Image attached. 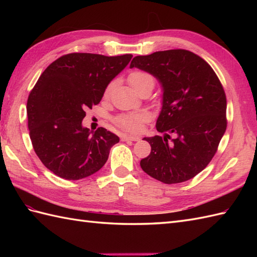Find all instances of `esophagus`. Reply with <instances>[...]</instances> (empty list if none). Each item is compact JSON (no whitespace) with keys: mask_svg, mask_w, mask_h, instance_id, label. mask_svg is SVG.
I'll return each mask as SVG.
<instances>
[{"mask_svg":"<svg viewBox=\"0 0 257 257\" xmlns=\"http://www.w3.org/2000/svg\"><path fill=\"white\" fill-rule=\"evenodd\" d=\"M122 141H138L140 140V137L138 136H122Z\"/></svg>","mask_w":257,"mask_h":257,"instance_id":"esophagus-1","label":"esophagus"}]
</instances>
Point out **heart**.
<instances>
[{
  "mask_svg": "<svg viewBox=\"0 0 257 257\" xmlns=\"http://www.w3.org/2000/svg\"><path fill=\"white\" fill-rule=\"evenodd\" d=\"M128 81L130 86L133 88L138 91L141 86H144L148 83H155L154 77L152 75L148 72H145V70L141 69H135L133 72H130L128 75ZM113 83H109L105 90H103V96L108 97L110 91L112 89ZM148 120V116L145 112H128V113H120L118 116L113 119L114 123H116L118 127L125 130V132L129 133H138L143 128V124Z\"/></svg>",
  "mask_w": 257,
  "mask_h": 257,
  "instance_id": "b5f03b06",
  "label": "heart"
}]
</instances>
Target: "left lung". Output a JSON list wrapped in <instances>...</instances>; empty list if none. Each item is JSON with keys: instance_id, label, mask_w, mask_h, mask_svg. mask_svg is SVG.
Listing matches in <instances>:
<instances>
[{"instance_id": "1", "label": "left lung", "mask_w": 257, "mask_h": 257, "mask_svg": "<svg viewBox=\"0 0 257 257\" xmlns=\"http://www.w3.org/2000/svg\"><path fill=\"white\" fill-rule=\"evenodd\" d=\"M130 67L156 76L163 87L156 128L167 135L144 138L151 152L141 168L167 184L194 178L214 157L226 130V96L219 77L203 58L181 48L136 56Z\"/></svg>"}]
</instances>
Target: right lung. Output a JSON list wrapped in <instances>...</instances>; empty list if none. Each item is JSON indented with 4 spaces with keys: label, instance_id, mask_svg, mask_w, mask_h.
Returning a JSON list of instances; mask_svg holds the SVG:
<instances>
[{
    "label": "right lung",
    "instance_id": "1",
    "mask_svg": "<svg viewBox=\"0 0 257 257\" xmlns=\"http://www.w3.org/2000/svg\"><path fill=\"white\" fill-rule=\"evenodd\" d=\"M132 57L70 53L40 76L27 99V125L35 154L54 174L79 180L106 163L118 136L102 127L91 134L81 121L85 110L100 102L106 86Z\"/></svg>",
    "mask_w": 257,
    "mask_h": 257
}]
</instances>
